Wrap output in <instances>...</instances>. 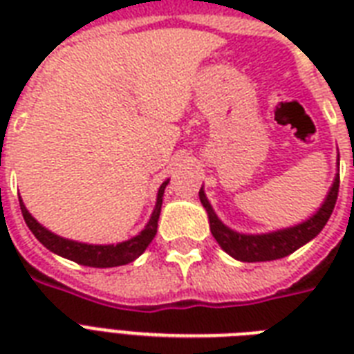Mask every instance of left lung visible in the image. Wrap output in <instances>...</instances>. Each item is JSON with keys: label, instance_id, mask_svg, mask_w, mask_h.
Segmentation results:
<instances>
[{"label": "left lung", "instance_id": "obj_1", "mask_svg": "<svg viewBox=\"0 0 354 354\" xmlns=\"http://www.w3.org/2000/svg\"><path fill=\"white\" fill-rule=\"evenodd\" d=\"M338 165H340V160H338ZM338 189H340V174L335 176V182L330 185L324 204L319 205L318 211L313 216H308L307 221L292 227H283L277 232L255 233V235L239 233L232 227H227L211 207L209 200L204 193V187L200 189L198 196L202 205L207 211L211 233L215 236V241L221 244L222 250L236 261H242V263H264V261L286 257V255L296 252L297 248L313 241L314 236L324 230L329 216L333 215L336 198H338Z\"/></svg>", "mask_w": 354, "mask_h": 354}]
</instances>
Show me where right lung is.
Here are the masks:
<instances>
[{
	"label": "right lung",
	"mask_w": 354,
	"mask_h": 354,
	"mask_svg": "<svg viewBox=\"0 0 354 354\" xmlns=\"http://www.w3.org/2000/svg\"><path fill=\"white\" fill-rule=\"evenodd\" d=\"M169 180L161 183L158 189V196H156V205L152 215H150L147 226L141 230L136 236L128 239V241L118 242V244H88V242H77L71 239H64L60 235H55L44 227L40 222L36 221L35 216L30 215L27 207H25L24 200L19 198V207H21V215L25 218V224L29 226L32 235L49 250V252L57 253L60 257L69 259L73 263H79L82 266H93V268H112V266H122L136 261L141 253L147 250L152 239L158 232V221H160L161 204H163V193Z\"/></svg>",
	"instance_id": "obj_1"
}]
</instances>
